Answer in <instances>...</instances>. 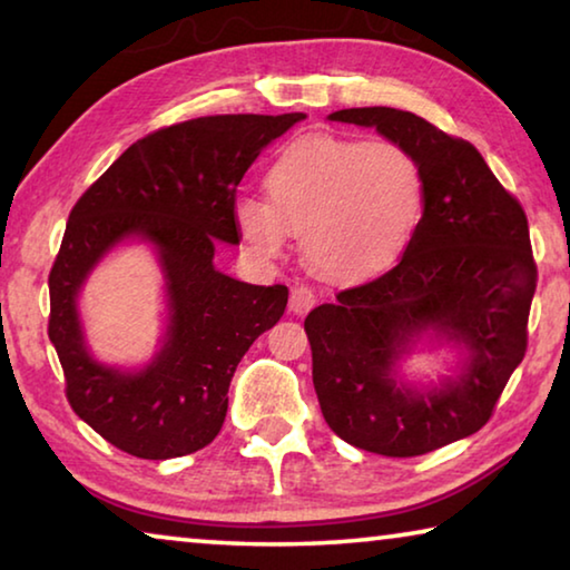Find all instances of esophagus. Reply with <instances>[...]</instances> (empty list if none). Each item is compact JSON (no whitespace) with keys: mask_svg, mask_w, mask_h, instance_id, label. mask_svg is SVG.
<instances>
[{"mask_svg":"<svg viewBox=\"0 0 570 570\" xmlns=\"http://www.w3.org/2000/svg\"><path fill=\"white\" fill-rule=\"evenodd\" d=\"M316 304V294L312 286H296L292 288V298H288V308H292L294 314H306L308 308H312Z\"/></svg>","mask_w":570,"mask_h":570,"instance_id":"34e87169","label":"esophagus"}]
</instances>
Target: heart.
Listing matches in <instances>:
<instances>
[{"mask_svg":"<svg viewBox=\"0 0 570 570\" xmlns=\"http://www.w3.org/2000/svg\"><path fill=\"white\" fill-rule=\"evenodd\" d=\"M264 198L236 200L234 220L262 258L302 236L306 264L334 282H366L400 262L424 214V170L394 140L314 135L296 140L266 173Z\"/></svg>","mask_w":570,"mask_h":570,"instance_id":"obj_1","label":"heart"}]
</instances>
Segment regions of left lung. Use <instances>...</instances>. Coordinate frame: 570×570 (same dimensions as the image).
<instances>
[{
	"label": "left lung",
	"instance_id": "left-lung-1",
	"mask_svg": "<svg viewBox=\"0 0 570 570\" xmlns=\"http://www.w3.org/2000/svg\"><path fill=\"white\" fill-rule=\"evenodd\" d=\"M417 156L424 214L400 264L308 312L312 377L334 435L387 458H417L478 432L523 362L538 268L528 218L472 142L394 108L336 110ZM466 346L458 381L417 393L396 382L414 335Z\"/></svg>",
	"mask_w": 570,
	"mask_h": 570
}]
</instances>
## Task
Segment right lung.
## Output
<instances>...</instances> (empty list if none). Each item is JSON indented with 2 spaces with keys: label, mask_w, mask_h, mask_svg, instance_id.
Instances as JSON below:
<instances>
[{
  "label": "right lung",
  "mask_w": 570,
  "mask_h": 570,
  "mask_svg": "<svg viewBox=\"0 0 570 570\" xmlns=\"http://www.w3.org/2000/svg\"><path fill=\"white\" fill-rule=\"evenodd\" d=\"M304 112L208 115L168 125L122 153L82 193L50 272V342L65 394L80 420L128 455H190L220 432L240 356L282 320L288 288L254 286L216 272L218 240L238 244L236 188L268 142ZM138 235L159 250L171 322L146 371L95 363L73 298L94 264Z\"/></svg>",
  "instance_id": "right-lung-1"
}]
</instances>
